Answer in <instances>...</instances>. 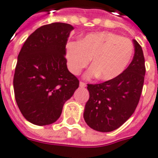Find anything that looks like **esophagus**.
<instances>
[{"mask_svg":"<svg viewBox=\"0 0 158 158\" xmlns=\"http://www.w3.org/2000/svg\"><path fill=\"white\" fill-rule=\"evenodd\" d=\"M80 87H81V88H84V87L86 86V84H85V82H82V81H80Z\"/></svg>","mask_w":158,"mask_h":158,"instance_id":"obj_1","label":"esophagus"}]
</instances>
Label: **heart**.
Here are the masks:
<instances>
[{"mask_svg":"<svg viewBox=\"0 0 158 158\" xmlns=\"http://www.w3.org/2000/svg\"><path fill=\"white\" fill-rule=\"evenodd\" d=\"M134 54V45L128 38L110 31L88 34L77 41L66 45L67 64L69 71L78 75L91 59L92 67L86 72V78L102 81L113 80L129 65Z\"/></svg>","mask_w":158,"mask_h":158,"instance_id":"obj_1","label":"heart"}]
</instances>
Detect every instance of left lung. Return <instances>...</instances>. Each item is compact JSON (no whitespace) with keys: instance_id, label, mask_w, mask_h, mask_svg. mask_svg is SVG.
<instances>
[{"instance_id":"8db88e82","label":"left lung","mask_w":158,"mask_h":158,"mask_svg":"<svg viewBox=\"0 0 158 158\" xmlns=\"http://www.w3.org/2000/svg\"><path fill=\"white\" fill-rule=\"evenodd\" d=\"M133 42V60L119 77L100 84L87 85L89 98L85 104L84 119L93 130L110 132L119 128L138 105L146 69L142 47L135 40Z\"/></svg>"}]
</instances>
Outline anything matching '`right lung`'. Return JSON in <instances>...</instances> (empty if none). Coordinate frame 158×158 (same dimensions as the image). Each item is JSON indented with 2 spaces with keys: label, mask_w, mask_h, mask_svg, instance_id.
Segmentation results:
<instances>
[{
  "label": "right lung",
  "mask_w": 158,
  "mask_h": 158,
  "mask_svg": "<svg viewBox=\"0 0 158 158\" xmlns=\"http://www.w3.org/2000/svg\"><path fill=\"white\" fill-rule=\"evenodd\" d=\"M72 30V25L64 23L41 26L28 36L18 55L13 81L15 100L32 124L56 122L64 103L79 86L65 58Z\"/></svg>",
  "instance_id": "1"
}]
</instances>
